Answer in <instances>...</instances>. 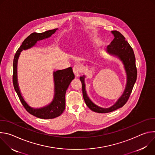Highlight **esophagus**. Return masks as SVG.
Segmentation results:
<instances>
[{"label": "esophagus", "instance_id": "34e87169", "mask_svg": "<svg viewBox=\"0 0 155 155\" xmlns=\"http://www.w3.org/2000/svg\"><path fill=\"white\" fill-rule=\"evenodd\" d=\"M80 71V68L78 65H75L73 67V72L76 77L79 76V73Z\"/></svg>", "mask_w": 155, "mask_h": 155}]
</instances>
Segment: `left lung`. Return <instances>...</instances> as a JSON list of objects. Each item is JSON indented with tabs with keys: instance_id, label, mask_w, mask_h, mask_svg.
Wrapping results in <instances>:
<instances>
[{
	"instance_id": "1",
	"label": "left lung",
	"mask_w": 155,
	"mask_h": 155,
	"mask_svg": "<svg viewBox=\"0 0 155 155\" xmlns=\"http://www.w3.org/2000/svg\"><path fill=\"white\" fill-rule=\"evenodd\" d=\"M114 35V39L111 43L107 46V51L108 53L117 56L123 62L127 74V83L125 90L121 97L111 107L104 108L94 104L87 97L84 82V76L80 77V79L82 84L83 96L86 105L93 111L97 113L105 114L114 111L122 107L127 101L131 92L133 89L137 75V71L136 65V58L133 49L129 43L125 40V37L118 31H112Z\"/></svg>"
}]
</instances>
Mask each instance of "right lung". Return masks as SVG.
<instances>
[{"label": "right lung", "mask_w": 155, "mask_h": 155, "mask_svg": "<svg viewBox=\"0 0 155 155\" xmlns=\"http://www.w3.org/2000/svg\"><path fill=\"white\" fill-rule=\"evenodd\" d=\"M57 29L47 31L42 33L34 32L30 34L22 43V45L18 49L15 54L13 68V83L18 97L23 104L25 109L30 114L41 119H52L60 116L65 107V92L71 81L74 78L72 68H68L64 70H59L54 72V97L53 102L48 105L41 108L35 109L29 107L25 101L22 97L19 90L18 84L17 81V61L20 54L23 50H26L31 48L37 41L50 37L53 34Z\"/></svg>", "instance_id": "right-lung-1"}]
</instances>
